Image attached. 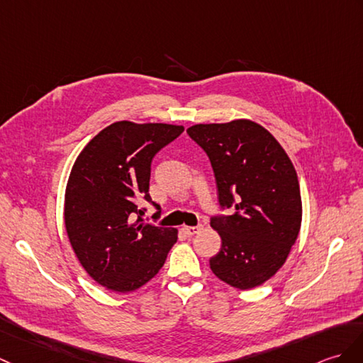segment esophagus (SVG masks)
I'll return each instance as SVG.
<instances>
[{
  "mask_svg": "<svg viewBox=\"0 0 363 363\" xmlns=\"http://www.w3.org/2000/svg\"><path fill=\"white\" fill-rule=\"evenodd\" d=\"M182 230H184V233H185V235H189V237H193V235L199 233L201 227H198V225H184V227H182Z\"/></svg>",
  "mask_w": 363,
  "mask_h": 363,
  "instance_id": "1",
  "label": "esophagus"
}]
</instances>
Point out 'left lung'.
Listing matches in <instances>:
<instances>
[{
  "instance_id": "1",
  "label": "left lung",
  "mask_w": 363,
  "mask_h": 363,
  "mask_svg": "<svg viewBox=\"0 0 363 363\" xmlns=\"http://www.w3.org/2000/svg\"><path fill=\"white\" fill-rule=\"evenodd\" d=\"M187 134L210 159L221 210H232L210 220L223 241L210 269L233 288L263 284L284 264L300 232L296 168L272 134L252 121L199 123Z\"/></svg>"
}]
</instances>
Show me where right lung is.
<instances>
[{
	"instance_id": "right-lung-1",
	"label": "right lung",
	"mask_w": 363,
	"mask_h": 363,
	"mask_svg": "<svg viewBox=\"0 0 363 363\" xmlns=\"http://www.w3.org/2000/svg\"><path fill=\"white\" fill-rule=\"evenodd\" d=\"M184 131L167 123L116 122L83 148L65 195V225L80 264L92 280L131 292L153 278L178 240V230L143 223L151 199V161Z\"/></svg>"
}]
</instances>
